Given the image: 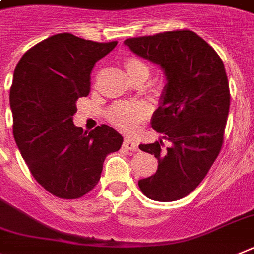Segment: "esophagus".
<instances>
[{
	"mask_svg": "<svg viewBox=\"0 0 254 254\" xmlns=\"http://www.w3.org/2000/svg\"><path fill=\"white\" fill-rule=\"evenodd\" d=\"M127 149L129 151H138V143L133 139V138H130V136H125L124 139V144H123Z\"/></svg>",
	"mask_w": 254,
	"mask_h": 254,
	"instance_id": "34e87169",
	"label": "esophagus"
}]
</instances>
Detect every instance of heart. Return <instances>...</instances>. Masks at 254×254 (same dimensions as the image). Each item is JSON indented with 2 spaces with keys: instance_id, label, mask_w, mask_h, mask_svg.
I'll return each mask as SVG.
<instances>
[{
  "instance_id": "obj_1",
  "label": "heart",
  "mask_w": 254,
  "mask_h": 254,
  "mask_svg": "<svg viewBox=\"0 0 254 254\" xmlns=\"http://www.w3.org/2000/svg\"><path fill=\"white\" fill-rule=\"evenodd\" d=\"M125 67L130 78L136 75H149V67L135 56H129L125 60ZM149 114V106L143 102H118L107 111V119L115 127L123 130H134Z\"/></svg>"
}]
</instances>
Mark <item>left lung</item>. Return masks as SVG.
<instances>
[{
	"label": "left lung",
	"mask_w": 254,
	"mask_h": 254,
	"mask_svg": "<svg viewBox=\"0 0 254 254\" xmlns=\"http://www.w3.org/2000/svg\"><path fill=\"white\" fill-rule=\"evenodd\" d=\"M138 56L165 70L167 84L152 127L162 140L140 144L158 160L156 174L138 182L145 197L158 202L184 198L197 188L219 156L230 107L228 75L221 57L188 29L125 39Z\"/></svg>",
	"instance_id": "8db88e82"
}]
</instances>
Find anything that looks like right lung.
<instances>
[{
  "instance_id": "add662e5",
  "label": "right lung",
  "mask_w": 254,
  "mask_h": 254,
  "mask_svg": "<svg viewBox=\"0 0 254 254\" xmlns=\"http://www.w3.org/2000/svg\"><path fill=\"white\" fill-rule=\"evenodd\" d=\"M118 45L55 34L28 50L10 88L12 131L34 179L55 197L76 199L98 184L107 154L123 136L102 124L90 133L75 127L76 101L90 92V74Z\"/></svg>"
}]
</instances>
